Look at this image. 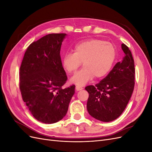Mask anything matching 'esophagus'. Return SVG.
Here are the masks:
<instances>
[{
	"instance_id": "obj_1",
	"label": "esophagus",
	"mask_w": 152,
	"mask_h": 152,
	"mask_svg": "<svg viewBox=\"0 0 152 152\" xmlns=\"http://www.w3.org/2000/svg\"><path fill=\"white\" fill-rule=\"evenodd\" d=\"M82 87H80V86H76L75 87V89H76V91H80V90H82Z\"/></svg>"
}]
</instances>
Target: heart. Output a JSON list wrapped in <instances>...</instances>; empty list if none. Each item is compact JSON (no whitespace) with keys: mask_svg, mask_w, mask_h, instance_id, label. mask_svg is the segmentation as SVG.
I'll return each instance as SVG.
<instances>
[{"mask_svg":"<svg viewBox=\"0 0 152 152\" xmlns=\"http://www.w3.org/2000/svg\"><path fill=\"white\" fill-rule=\"evenodd\" d=\"M74 53H68L63 58V66L65 70L74 73L83 63L84 68L71 79L72 83L82 86L94 79H102L107 76L117 58L115 45L108 42L90 39L77 43Z\"/></svg>","mask_w":152,"mask_h":152,"instance_id":"1","label":"heart"}]
</instances>
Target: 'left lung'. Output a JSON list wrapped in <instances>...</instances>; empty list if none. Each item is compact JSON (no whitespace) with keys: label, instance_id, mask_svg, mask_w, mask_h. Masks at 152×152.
Instances as JSON below:
<instances>
[{"label":"left lung","instance_id":"1","mask_svg":"<svg viewBox=\"0 0 152 152\" xmlns=\"http://www.w3.org/2000/svg\"><path fill=\"white\" fill-rule=\"evenodd\" d=\"M121 46L125 54L122 60L117 63L99 83L85 88L89 94L87 111L91 116L102 122H111L120 116L134 90V59L127 45L122 44Z\"/></svg>","mask_w":152,"mask_h":152}]
</instances>
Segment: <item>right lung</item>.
<instances>
[{
  "mask_svg": "<svg viewBox=\"0 0 152 152\" xmlns=\"http://www.w3.org/2000/svg\"><path fill=\"white\" fill-rule=\"evenodd\" d=\"M66 34H50L32 42L20 69L23 100L32 115L45 124L58 122L66 115L75 93V85L62 88L67 76L60 50Z\"/></svg>",
  "mask_w": 152,
  "mask_h": 152,
  "instance_id": "obj_1",
  "label": "right lung"
}]
</instances>
